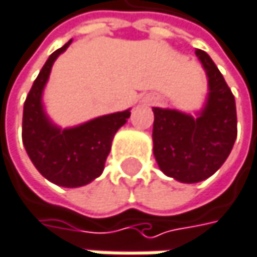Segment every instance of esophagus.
<instances>
[{"label":"esophagus","instance_id":"esophagus-1","mask_svg":"<svg viewBox=\"0 0 257 257\" xmlns=\"http://www.w3.org/2000/svg\"><path fill=\"white\" fill-rule=\"evenodd\" d=\"M149 102H155V99H149Z\"/></svg>","mask_w":257,"mask_h":257}]
</instances>
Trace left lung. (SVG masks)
<instances>
[{"label":"left lung","instance_id":"left-lung-1","mask_svg":"<svg viewBox=\"0 0 257 257\" xmlns=\"http://www.w3.org/2000/svg\"><path fill=\"white\" fill-rule=\"evenodd\" d=\"M206 76L208 99L196 117L154 108V155L167 176L196 184L212 176L227 160L236 140V105L221 72L202 49L196 51Z\"/></svg>","mask_w":257,"mask_h":257}]
</instances>
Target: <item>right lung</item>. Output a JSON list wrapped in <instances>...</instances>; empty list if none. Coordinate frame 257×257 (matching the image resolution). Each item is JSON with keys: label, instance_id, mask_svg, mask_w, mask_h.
Wrapping results in <instances>:
<instances>
[{"label": "right lung", "instance_id": "obj_1", "mask_svg": "<svg viewBox=\"0 0 257 257\" xmlns=\"http://www.w3.org/2000/svg\"><path fill=\"white\" fill-rule=\"evenodd\" d=\"M70 43L72 40L49 55L25 99L22 142L43 178L60 187L76 188L100 176L114 134L130 118L131 111L100 115L66 130L49 120L42 103L43 88L54 61Z\"/></svg>", "mask_w": 257, "mask_h": 257}]
</instances>
